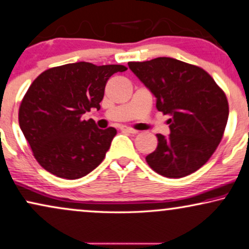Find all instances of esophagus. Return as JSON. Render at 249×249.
<instances>
[{
    "mask_svg": "<svg viewBox=\"0 0 249 249\" xmlns=\"http://www.w3.org/2000/svg\"><path fill=\"white\" fill-rule=\"evenodd\" d=\"M121 131L129 132V134H138L137 130H135V129L129 128V127H121Z\"/></svg>",
    "mask_w": 249,
    "mask_h": 249,
    "instance_id": "esophagus-1",
    "label": "esophagus"
}]
</instances>
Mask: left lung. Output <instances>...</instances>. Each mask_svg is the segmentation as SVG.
Returning <instances> with one entry per match:
<instances>
[{"mask_svg":"<svg viewBox=\"0 0 249 249\" xmlns=\"http://www.w3.org/2000/svg\"><path fill=\"white\" fill-rule=\"evenodd\" d=\"M128 66L157 97L158 111L170 115V135H157L147 164L168 178L196 172L223 138L229 117L224 91L201 67L174 58L129 61Z\"/></svg>","mask_w":249,"mask_h":249,"instance_id":"8db88e82","label":"left lung"}]
</instances>
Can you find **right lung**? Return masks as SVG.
I'll list each match as a JSON object with an SVG mask.
<instances>
[{"label": "right lung", "mask_w": 249, "mask_h": 249, "mask_svg": "<svg viewBox=\"0 0 249 249\" xmlns=\"http://www.w3.org/2000/svg\"><path fill=\"white\" fill-rule=\"evenodd\" d=\"M125 70L124 65L79 61L44 71L34 80L19 106L18 120L42 168L76 179L101 164L117 130L98 129L82 115L101 108L108 79Z\"/></svg>", "instance_id": "right-lung-1"}]
</instances>
